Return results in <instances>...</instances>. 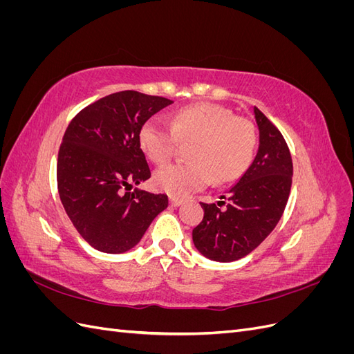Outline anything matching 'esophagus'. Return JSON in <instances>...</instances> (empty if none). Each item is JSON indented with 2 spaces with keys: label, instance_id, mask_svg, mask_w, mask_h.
Instances as JSON below:
<instances>
[{
  "label": "esophagus",
  "instance_id": "34e87169",
  "mask_svg": "<svg viewBox=\"0 0 354 354\" xmlns=\"http://www.w3.org/2000/svg\"><path fill=\"white\" fill-rule=\"evenodd\" d=\"M181 202H183V199L176 198V196H169V203H171V207H178V205H181Z\"/></svg>",
  "mask_w": 354,
  "mask_h": 354
}]
</instances>
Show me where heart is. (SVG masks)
Returning <instances> with one entry per match:
<instances>
[{"instance_id": "b5f03b06", "label": "heart", "mask_w": 354, "mask_h": 354, "mask_svg": "<svg viewBox=\"0 0 354 354\" xmlns=\"http://www.w3.org/2000/svg\"><path fill=\"white\" fill-rule=\"evenodd\" d=\"M138 143L159 165L176 155L180 143H194L187 151L190 162L165 165L153 176L159 190L181 198L207 187L212 180L224 185L239 178L254 159L257 133L250 120L226 106L199 103L180 109L169 124L159 118L147 120Z\"/></svg>"}]
</instances>
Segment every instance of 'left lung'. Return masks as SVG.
<instances>
[{
    "instance_id": "obj_1",
    "label": "left lung",
    "mask_w": 354,
    "mask_h": 354,
    "mask_svg": "<svg viewBox=\"0 0 354 354\" xmlns=\"http://www.w3.org/2000/svg\"><path fill=\"white\" fill-rule=\"evenodd\" d=\"M260 146L245 174L227 192L226 208L203 203V218L192 232L207 259L230 263L254 251L276 227L292 185V159L282 133L254 106Z\"/></svg>"
}]
</instances>
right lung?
Listing matches in <instances>:
<instances>
[{
	"instance_id": "obj_1",
	"label": "right lung",
	"mask_w": 354,
	"mask_h": 354,
	"mask_svg": "<svg viewBox=\"0 0 354 354\" xmlns=\"http://www.w3.org/2000/svg\"><path fill=\"white\" fill-rule=\"evenodd\" d=\"M171 103L133 90L113 93L84 108L66 128L57 156L59 196L75 229L97 251L134 248L168 207L167 195L130 190L151 178L140 128Z\"/></svg>"
}]
</instances>
